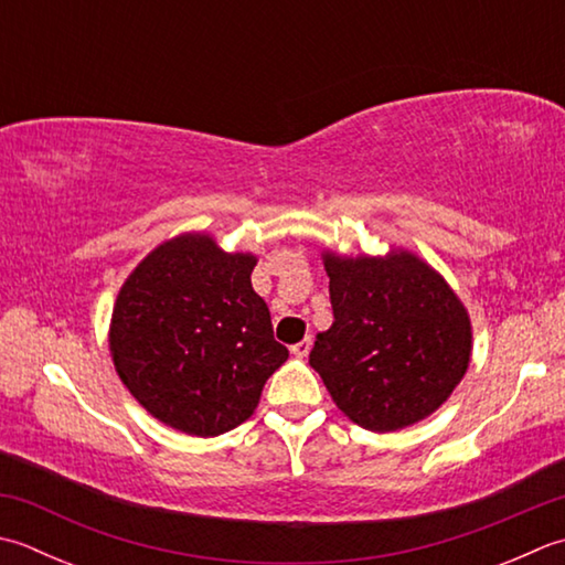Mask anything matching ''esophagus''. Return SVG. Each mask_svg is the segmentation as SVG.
<instances>
[{
    "mask_svg": "<svg viewBox=\"0 0 565 565\" xmlns=\"http://www.w3.org/2000/svg\"><path fill=\"white\" fill-rule=\"evenodd\" d=\"M311 345H313L311 338H306V340H301V342H296V345L291 348V352H294L296 358H306L308 352H311Z\"/></svg>",
    "mask_w": 565,
    "mask_h": 565,
    "instance_id": "obj_1",
    "label": "esophagus"
}]
</instances>
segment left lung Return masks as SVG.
Segmentation results:
<instances>
[{"label":"left lung","mask_w":565,"mask_h":565,"mask_svg":"<svg viewBox=\"0 0 565 565\" xmlns=\"http://www.w3.org/2000/svg\"><path fill=\"white\" fill-rule=\"evenodd\" d=\"M333 326L316 335L311 367L335 406L367 430H399L448 402L472 355L468 308L418 254L323 252Z\"/></svg>","instance_id":"obj_1"}]
</instances>
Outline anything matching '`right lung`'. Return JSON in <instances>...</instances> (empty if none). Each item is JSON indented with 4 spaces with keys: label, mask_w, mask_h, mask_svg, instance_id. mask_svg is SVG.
<instances>
[{
    "label": "right lung",
    "mask_w": 565,
    "mask_h": 565,
    "mask_svg": "<svg viewBox=\"0 0 565 565\" xmlns=\"http://www.w3.org/2000/svg\"><path fill=\"white\" fill-rule=\"evenodd\" d=\"M257 257L225 252L205 232L151 249L117 294L109 355L129 394L188 436L245 424L289 358L252 289Z\"/></svg>",
    "instance_id": "right-lung-1"
}]
</instances>
